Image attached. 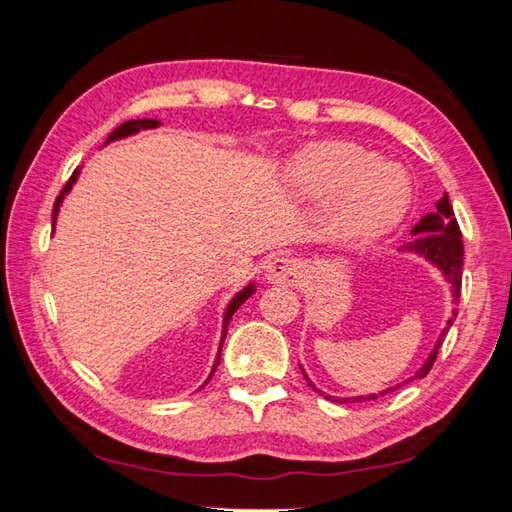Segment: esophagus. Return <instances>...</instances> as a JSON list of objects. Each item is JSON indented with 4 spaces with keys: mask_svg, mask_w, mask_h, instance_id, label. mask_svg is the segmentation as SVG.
I'll list each match as a JSON object with an SVG mask.
<instances>
[{
    "mask_svg": "<svg viewBox=\"0 0 512 512\" xmlns=\"http://www.w3.org/2000/svg\"><path fill=\"white\" fill-rule=\"evenodd\" d=\"M303 275V264L295 257L288 255H277L268 262L266 266V277L273 284H284V286H297Z\"/></svg>",
    "mask_w": 512,
    "mask_h": 512,
    "instance_id": "1",
    "label": "esophagus"
}]
</instances>
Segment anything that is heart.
<instances>
[{
    "mask_svg": "<svg viewBox=\"0 0 512 512\" xmlns=\"http://www.w3.org/2000/svg\"><path fill=\"white\" fill-rule=\"evenodd\" d=\"M288 178L308 198L336 195L332 228L341 237H367L394 224L409 202V178L396 162L345 140L310 145L290 162Z\"/></svg>",
    "mask_w": 512,
    "mask_h": 512,
    "instance_id": "b5f03b06",
    "label": "heart"
}]
</instances>
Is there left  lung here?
I'll return each instance as SVG.
<instances>
[{"label": "left lung", "instance_id": "1", "mask_svg": "<svg viewBox=\"0 0 512 512\" xmlns=\"http://www.w3.org/2000/svg\"><path fill=\"white\" fill-rule=\"evenodd\" d=\"M413 235L416 239L409 242L405 248L411 250V253H420L427 259H431L433 264H436L447 279L453 284V292H455V299L460 297V290H462V262H464V246H462V233H460V226L458 220L453 217V206L449 202L447 195L438 202V211L436 213H429L422 217V222L413 226ZM458 314V310H453V317ZM453 319H449V328H451ZM444 334L440 336V341L436 345V350L431 352L429 361L424 363V367L416 374V378L427 376L431 372L433 363H436L438 352H440V345H442ZM409 383V380H407ZM400 387V385H398ZM394 387V389H398ZM394 389H387L383 394H389V391ZM380 394V396H383ZM378 396H361V398H352V402L356 400H376ZM336 400V398H334ZM345 402V400H343Z\"/></svg>", "mask_w": 512, "mask_h": 512}]
</instances>
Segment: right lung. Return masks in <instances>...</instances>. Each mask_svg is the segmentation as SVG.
<instances>
[{
  "instance_id": "obj_1",
  "label": "right lung",
  "mask_w": 512,
  "mask_h": 512,
  "mask_svg": "<svg viewBox=\"0 0 512 512\" xmlns=\"http://www.w3.org/2000/svg\"><path fill=\"white\" fill-rule=\"evenodd\" d=\"M158 125H160V123H158V121H154V118H143V121H127V123H123L121 127H116V129H114V132L110 134V138H107V143H110V140H116V138H123V136H129V134H136L138 129H151V127H158ZM76 176H79V167H76V169L72 171L70 180L65 182V187L61 189L57 202H54V209H52V222L57 220V213H59V206H61L63 195L72 189V184H74ZM250 295H253V286L244 288V290L239 292V295H237L231 303H228L226 314H224V334H222V343H224V336H226V325H228V321H231V317L235 314V310H237L239 306H242V303H244ZM217 363H220V354H217ZM217 363H215V367H217ZM215 367H213V372H215Z\"/></svg>"
}]
</instances>
